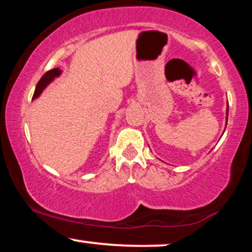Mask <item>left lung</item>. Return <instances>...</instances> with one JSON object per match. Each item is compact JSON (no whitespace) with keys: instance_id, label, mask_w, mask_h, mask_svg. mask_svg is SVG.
Listing matches in <instances>:
<instances>
[{"instance_id":"1","label":"left lung","mask_w":252,"mask_h":252,"mask_svg":"<svg viewBox=\"0 0 252 252\" xmlns=\"http://www.w3.org/2000/svg\"><path fill=\"white\" fill-rule=\"evenodd\" d=\"M226 114L228 115V110H227V111H226ZM226 120H227V117H226Z\"/></svg>"}]
</instances>
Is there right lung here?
<instances>
[{"mask_svg":"<svg viewBox=\"0 0 252 252\" xmlns=\"http://www.w3.org/2000/svg\"><path fill=\"white\" fill-rule=\"evenodd\" d=\"M60 73H62V71H60L59 68H53V70H50V71L46 72V73L41 77V79H40L36 84L35 91H34V94H33V99H34V98L39 97L40 94L42 92V90L45 89L46 86H47L48 84H50L52 80L54 79V78L59 76Z\"/></svg>","mask_w":252,"mask_h":252,"instance_id":"obj_1","label":"right lung"}]
</instances>
